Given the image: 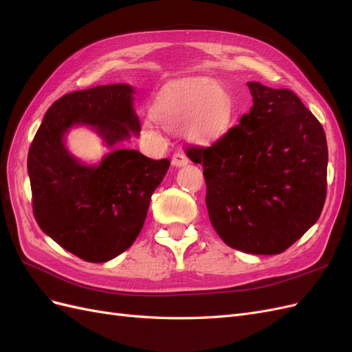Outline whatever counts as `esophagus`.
I'll list each match as a JSON object with an SVG mask.
<instances>
[{"mask_svg":"<svg viewBox=\"0 0 352 352\" xmlns=\"http://www.w3.org/2000/svg\"><path fill=\"white\" fill-rule=\"evenodd\" d=\"M189 163V160L186 158V155L184 153H176L172 157V164L176 167H184Z\"/></svg>","mask_w":352,"mask_h":352,"instance_id":"obj_1","label":"esophagus"}]
</instances>
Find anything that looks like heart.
<instances>
[{
  "mask_svg": "<svg viewBox=\"0 0 352 352\" xmlns=\"http://www.w3.org/2000/svg\"><path fill=\"white\" fill-rule=\"evenodd\" d=\"M235 118V102L223 85L207 78H184L160 91L144 127L154 131L158 124L167 130L182 126L197 144H212L226 135Z\"/></svg>",
  "mask_w": 352,
  "mask_h": 352,
  "instance_id": "b5f03b06",
  "label": "heart"
}]
</instances>
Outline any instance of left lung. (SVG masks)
Instances as JSON below:
<instances>
[{"label": "left lung", "mask_w": 352, "mask_h": 352, "mask_svg": "<svg viewBox=\"0 0 352 352\" xmlns=\"http://www.w3.org/2000/svg\"><path fill=\"white\" fill-rule=\"evenodd\" d=\"M253 107L212 146L186 148L204 167L206 206L232 249L278 254L321 214L327 142L320 121L289 89L247 82Z\"/></svg>", "instance_id": "1"}]
</instances>
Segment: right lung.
<instances>
[{
  "instance_id": "add662e5",
  "label": "right lung",
  "mask_w": 352,
  "mask_h": 352,
  "mask_svg": "<svg viewBox=\"0 0 352 352\" xmlns=\"http://www.w3.org/2000/svg\"><path fill=\"white\" fill-rule=\"evenodd\" d=\"M127 84L65 94L45 112L28 153L32 210L43 232L80 259L100 263L126 252L146 219L170 161L116 149L85 166L65 146L72 126H90L113 146L140 131Z\"/></svg>"
}]
</instances>
